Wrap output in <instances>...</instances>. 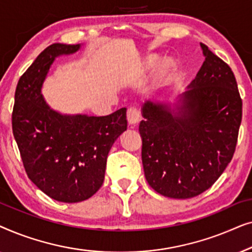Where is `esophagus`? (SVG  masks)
Here are the masks:
<instances>
[{"label": "esophagus", "instance_id": "obj_1", "mask_svg": "<svg viewBox=\"0 0 252 252\" xmlns=\"http://www.w3.org/2000/svg\"><path fill=\"white\" fill-rule=\"evenodd\" d=\"M127 119H128V123L130 125H135L140 122L141 119V111L136 106H130V108L127 110Z\"/></svg>", "mask_w": 252, "mask_h": 252}]
</instances>
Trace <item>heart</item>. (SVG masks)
Returning <instances> with one entry per match:
<instances>
[{
  "instance_id": "heart-1",
  "label": "heart",
  "mask_w": 252,
  "mask_h": 252,
  "mask_svg": "<svg viewBox=\"0 0 252 252\" xmlns=\"http://www.w3.org/2000/svg\"><path fill=\"white\" fill-rule=\"evenodd\" d=\"M154 63H155V62H154Z\"/></svg>"
}]
</instances>
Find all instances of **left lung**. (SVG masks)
Masks as SVG:
<instances>
[{
  "instance_id": "obj_1",
  "label": "left lung",
  "mask_w": 252,
  "mask_h": 252,
  "mask_svg": "<svg viewBox=\"0 0 252 252\" xmlns=\"http://www.w3.org/2000/svg\"><path fill=\"white\" fill-rule=\"evenodd\" d=\"M201 47L205 61L182 95L179 112L148 102L139 126L148 184L171 198L195 197L218 180L235 153L242 120L232 68Z\"/></svg>"
}]
</instances>
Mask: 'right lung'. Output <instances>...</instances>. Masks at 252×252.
Listing matches in <instances>:
<instances>
[{
	"instance_id": "add662e5",
	"label": "right lung",
	"mask_w": 252,
	"mask_h": 252,
	"mask_svg": "<svg viewBox=\"0 0 252 252\" xmlns=\"http://www.w3.org/2000/svg\"><path fill=\"white\" fill-rule=\"evenodd\" d=\"M79 44L53 43L20 77L12 110V132L24 168L49 197L78 203L92 197L104 181L112 144L127 129L126 108L109 116H62L46 104L41 86L55 57Z\"/></svg>"
}]
</instances>
